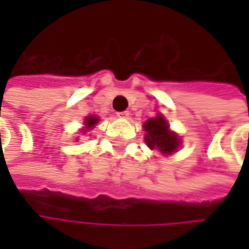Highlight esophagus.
Instances as JSON below:
<instances>
[{"label": "esophagus", "instance_id": "obj_1", "mask_svg": "<svg viewBox=\"0 0 249 249\" xmlns=\"http://www.w3.org/2000/svg\"><path fill=\"white\" fill-rule=\"evenodd\" d=\"M118 116L122 118V119H127L130 116V112L129 110H123V112H118Z\"/></svg>", "mask_w": 249, "mask_h": 249}]
</instances>
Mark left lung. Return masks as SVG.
Listing matches in <instances>:
<instances>
[{"label": "left lung", "mask_w": 249, "mask_h": 249, "mask_svg": "<svg viewBox=\"0 0 249 249\" xmlns=\"http://www.w3.org/2000/svg\"><path fill=\"white\" fill-rule=\"evenodd\" d=\"M144 130H145V144L148 148L157 149L163 155H170L176 152L177 148L180 147V139L175 131L169 129L167 120L158 115L157 118H151L144 123Z\"/></svg>", "instance_id": "left-lung-1"}]
</instances>
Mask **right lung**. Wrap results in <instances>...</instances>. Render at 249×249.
<instances>
[{
    "mask_svg": "<svg viewBox=\"0 0 249 249\" xmlns=\"http://www.w3.org/2000/svg\"><path fill=\"white\" fill-rule=\"evenodd\" d=\"M98 118L97 116H87L86 119H84V129L86 130H91L95 127V124L98 123Z\"/></svg>",
    "mask_w": 249,
    "mask_h": 249,
    "instance_id": "1",
    "label": "right lung"
}]
</instances>
